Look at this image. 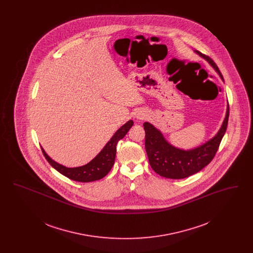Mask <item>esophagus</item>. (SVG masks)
<instances>
[{
    "label": "esophagus",
    "mask_w": 253,
    "mask_h": 253,
    "mask_svg": "<svg viewBox=\"0 0 253 253\" xmlns=\"http://www.w3.org/2000/svg\"><path fill=\"white\" fill-rule=\"evenodd\" d=\"M136 118H137L138 120H143L145 118V114H143V113H138V114L136 115Z\"/></svg>",
    "instance_id": "1"
}]
</instances>
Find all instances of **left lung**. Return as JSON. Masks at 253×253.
Here are the masks:
<instances>
[{
	"mask_svg": "<svg viewBox=\"0 0 253 253\" xmlns=\"http://www.w3.org/2000/svg\"><path fill=\"white\" fill-rule=\"evenodd\" d=\"M194 52L208 60L223 80V76L213 60L199 51L195 50ZM229 115L228 104L226 118L216 134L204 144L187 151L169 144L161 132L157 130L154 125L149 122H145L143 124L145 149L152 169L157 174L170 179L186 178L201 170L213 159L216 154L220 142L228 127Z\"/></svg>",
	"mask_w": 253,
	"mask_h": 253,
	"instance_id": "left-lung-1",
	"label": "left lung"
}]
</instances>
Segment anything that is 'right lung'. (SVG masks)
<instances>
[{
  "instance_id": "add662e5",
  "label": "right lung",
  "mask_w": 253,
  "mask_h": 253,
  "mask_svg": "<svg viewBox=\"0 0 253 253\" xmlns=\"http://www.w3.org/2000/svg\"><path fill=\"white\" fill-rule=\"evenodd\" d=\"M133 125V121H129L115 132L112 138L100 151V153L94 159L84 166L76 167V168H67L62 166L53 159H51L42 147V151L49 164L54 169H56L61 174L68 177L69 179L78 181V182H91V181L99 180L103 178L111 169L113 167L116 159L117 153V144L122 139L130 128Z\"/></svg>"
}]
</instances>
